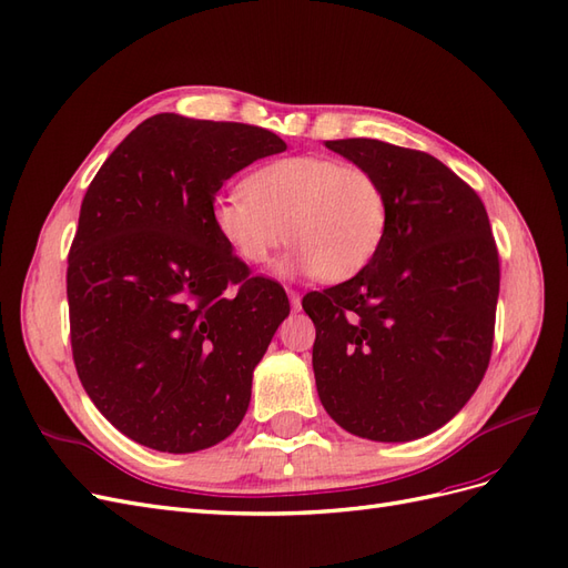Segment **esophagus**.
<instances>
[{
  "mask_svg": "<svg viewBox=\"0 0 568 568\" xmlns=\"http://www.w3.org/2000/svg\"><path fill=\"white\" fill-rule=\"evenodd\" d=\"M286 294H288V301H291V311H301V296H298V291L286 288Z\"/></svg>",
  "mask_w": 568,
  "mask_h": 568,
  "instance_id": "esophagus-1",
  "label": "esophagus"
}]
</instances>
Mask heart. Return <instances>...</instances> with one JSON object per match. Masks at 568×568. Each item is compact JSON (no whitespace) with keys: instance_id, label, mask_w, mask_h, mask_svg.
<instances>
[{"instance_id":"obj_1","label":"heart","mask_w":568,"mask_h":568,"mask_svg":"<svg viewBox=\"0 0 568 568\" xmlns=\"http://www.w3.org/2000/svg\"><path fill=\"white\" fill-rule=\"evenodd\" d=\"M246 192L217 194L211 222L246 265H265L286 236L280 272L346 282L379 253L388 227V196L374 173L326 156H288L257 168Z\"/></svg>"}]
</instances>
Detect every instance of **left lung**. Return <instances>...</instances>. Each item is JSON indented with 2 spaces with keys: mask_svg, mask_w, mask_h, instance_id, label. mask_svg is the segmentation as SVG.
<instances>
[{
  "mask_svg": "<svg viewBox=\"0 0 568 568\" xmlns=\"http://www.w3.org/2000/svg\"><path fill=\"white\" fill-rule=\"evenodd\" d=\"M326 149L384 184L388 227L363 272L303 298L317 395L353 436L415 440L467 405L490 363L500 257L486 205L424 151L379 140Z\"/></svg>",
  "mask_w": 568,
  "mask_h": 568,
  "instance_id": "8db88e82",
  "label": "left lung"
}]
</instances>
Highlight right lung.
Wrapping results in <instances>:
<instances>
[{"mask_svg":"<svg viewBox=\"0 0 568 568\" xmlns=\"http://www.w3.org/2000/svg\"><path fill=\"white\" fill-rule=\"evenodd\" d=\"M284 149L265 128L159 113L84 194L65 274L73 359L97 409L134 443L199 453L242 424L253 369L291 307L215 234L211 203Z\"/></svg>","mask_w":568,"mask_h":568,"instance_id":"1","label":"right lung"}]
</instances>
